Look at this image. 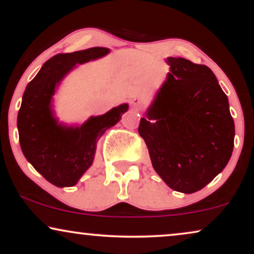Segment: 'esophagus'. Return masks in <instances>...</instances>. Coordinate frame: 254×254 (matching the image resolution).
Instances as JSON below:
<instances>
[{"label":"esophagus","instance_id":"obj_1","mask_svg":"<svg viewBox=\"0 0 254 254\" xmlns=\"http://www.w3.org/2000/svg\"><path fill=\"white\" fill-rule=\"evenodd\" d=\"M131 109H133L135 112H140L143 109V100L141 98H138V97H135L134 99H131Z\"/></svg>","mask_w":254,"mask_h":254}]
</instances>
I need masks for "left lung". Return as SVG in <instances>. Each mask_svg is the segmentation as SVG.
<instances>
[{
  "instance_id": "1",
  "label": "left lung",
  "mask_w": 254,
  "mask_h": 254,
  "mask_svg": "<svg viewBox=\"0 0 254 254\" xmlns=\"http://www.w3.org/2000/svg\"><path fill=\"white\" fill-rule=\"evenodd\" d=\"M170 72L141 118L138 134L155 171L177 192L203 189L228 164L235 124L228 97L207 65L168 58Z\"/></svg>"
}]
</instances>
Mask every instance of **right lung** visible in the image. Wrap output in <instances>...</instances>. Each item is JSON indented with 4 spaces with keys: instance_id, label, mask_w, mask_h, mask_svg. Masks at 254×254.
<instances>
[{
    "instance_id": "add662e5",
    "label": "right lung",
    "mask_w": 254,
    "mask_h": 254,
    "mask_svg": "<svg viewBox=\"0 0 254 254\" xmlns=\"http://www.w3.org/2000/svg\"><path fill=\"white\" fill-rule=\"evenodd\" d=\"M109 53V48L92 47L54 55L45 62L24 91L17 117L20 148L33 168L58 187L77 184L92 165L100 136L119 123L128 110V104H121L103 116L90 117L81 126H65L54 117L52 99L64 76L77 64Z\"/></svg>"
}]
</instances>
